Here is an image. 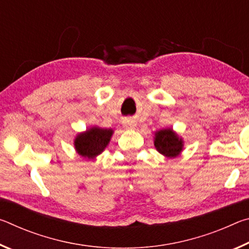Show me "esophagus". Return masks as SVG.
Returning a JSON list of instances; mask_svg holds the SVG:
<instances>
[{
    "label": "esophagus",
    "mask_w": 249,
    "mask_h": 249,
    "mask_svg": "<svg viewBox=\"0 0 249 249\" xmlns=\"http://www.w3.org/2000/svg\"><path fill=\"white\" fill-rule=\"evenodd\" d=\"M123 125H124V127H126V128L133 129V128L136 127L137 122L135 121L134 119H125V120L123 121Z\"/></svg>",
    "instance_id": "esophagus-1"
}]
</instances>
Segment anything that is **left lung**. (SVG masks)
<instances>
[{
  "instance_id": "1",
  "label": "left lung",
  "mask_w": 249,
  "mask_h": 249,
  "mask_svg": "<svg viewBox=\"0 0 249 249\" xmlns=\"http://www.w3.org/2000/svg\"><path fill=\"white\" fill-rule=\"evenodd\" d=\"M154 144L160 154L168 158L177 157L183 148V141L171 128L160 129L155 133Z\"/></svg>"
}]
</instances>
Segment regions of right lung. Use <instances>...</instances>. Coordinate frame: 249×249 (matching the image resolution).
<instances>
[{
    "instance_id": "right-lung-1",
    "label": "right lung",
    "mask_w": 249,
    "mask_h": 249,
    "mask_svg": "<svg viewBox=\"0 0 249 249\" xmlns=\"http://www.w3.org/2000/svg\"><path fill=\"white\" fill-rule=\"evenodd\" d=\"M112 135L111 128L91 127L84 133L78 134L74 140V148L82 157L93 159L107 148Z\"/></svg>"
}]
</instances>
